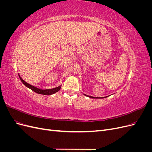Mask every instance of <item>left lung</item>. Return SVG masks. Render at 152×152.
I'll use <instances>...</instances> for the list:
<instances>
[{
    "instance_id": "8db88e82",
    "label": "left lung",
    "mask_w": 152,
    "mask_h": 152,
    "mask_svg": "<svg viewBox=\"0 0 152 152\" xmlns=\"http://www.w3.org/2000/svg\"><path fill=\"white\" fill-rule=\"evenodd\" d=\"M85 96H88V97H89V98H96V97H93V96H87V95H86V94H84ZM106 97H107V96H106Z\"/></svg>"
}]
</instances>
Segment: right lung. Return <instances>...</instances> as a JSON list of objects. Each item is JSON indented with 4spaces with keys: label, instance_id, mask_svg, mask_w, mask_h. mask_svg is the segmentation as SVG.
<instances>
[{
    "label": "right lung",
    "instance_id": "add662e5",
    "mask_svg": "<svg viewBox=\"0 0 152 152\" xmlns=\"http://www.w3.org/2000/svg\"><path fill=\"white\" fill-rule=\"evenodd\" d=\"M20 79L21 80V81L23 82V84L25 86H26L28 88L30 89L31 90H32L33 91H34L35 93H38L40 94H44V95H51L53 94H54L57 93L58 91H59V89H61V86H59L57 87H55V88H53V89H40L37 88V87H36L34 86H31L30 84H29L28 83H27L24 80L22 79V78L19 75Z\"/></svg>",
    "mask_w": 152,
    "mask_h": 152
}]
</instances>
